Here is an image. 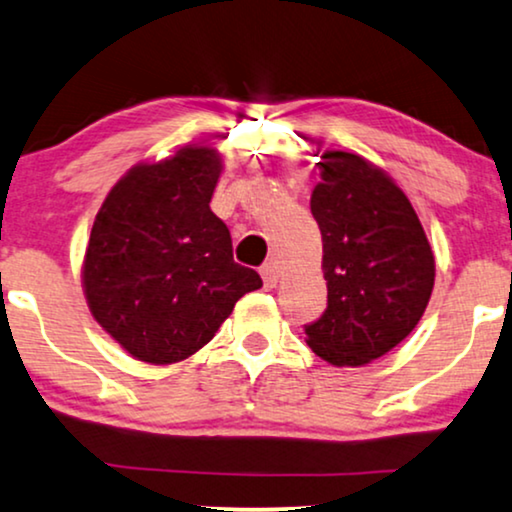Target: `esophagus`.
Instances as JSON below:
<instances>
[{"label": "esophagus", "mask_w": 512, "mask_h": 512, "mask_svg": "<svg viewBox=\"0 0 512 512\" xmlns=\"http://www.w3.org/2000/svg\"><path fill=\"white\" fill-rule=\"evenodd\" d=\"M261 277H263V285H266L268 289H273L277 285V280H280V270H277L273 261H268L261 266Z\"/></svg>", "instance_id": "obj_1"}]
</instances>
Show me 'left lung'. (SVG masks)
Wrapping results in <instances>:
<instances>
[{
	"instance_id": "8db88e82",
	"label": "left lung",
	"mask_w": 512,
	"mask_h": 512,
	"mask_svg": "<svg viewBox=\"0 0 512 512\" xmlns=\"http://www.w3.org/2000/svg\"><path fill=\"white\" fill-rule=\"evenodd\" d=\"M311 213L323 235L327 308L306 325L315 356L365 365L401 344L425 313L434 254L418 213L384 170L349 151H325Z\"/></svg>"
}]
</instances>
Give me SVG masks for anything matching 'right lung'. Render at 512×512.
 <instances>
[{"label": "right lung", "mask_w": 512, "mask_h": 512, "mask_svg": "<svg viewBox=\"0 0 512 512\" xmlns=\"http://www.w3.org/2000/svg\"><path fill=\"white\" fill-rule=\"evenodd\" d=\"M220 170L211 147L140 163L94 218L82 263L87 306L144 363L185 361L246 292L263 287L256 270L235 263L230 230L208 206Z\"/></svg>", "instance_id": "obj_1"}]
</instances>
